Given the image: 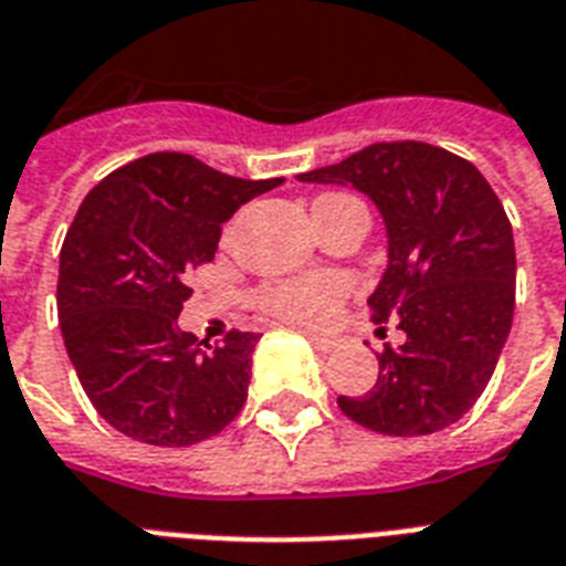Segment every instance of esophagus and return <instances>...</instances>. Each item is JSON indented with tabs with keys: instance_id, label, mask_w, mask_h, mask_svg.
I'll return each instance as SVG.
<instances>
[{
	"instance_id": "1",
	"label": "esophagus",
	"mask_w": 566,
	"mask_h": 566,
	"mask_svg": "<svg viewBox=\"0 0 566 566\" xmlns=\"http://www.w3.org/2000/svg\"><path fill=\"white\" fill-rule=\"evenodd\" d=\"M308 335V340L317 349H323V353H332V349H337V337H328V335H314V332H305Z\"/></svg>"
}]
</instances>
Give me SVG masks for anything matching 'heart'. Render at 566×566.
I'll list each match as a JSON object with an SVG mask.
<instances>
[{
	"instance_id": "heart-1",
	"label": "heart",
	"mask_w": 566,
	"mask_h": 566,
	"mask_svg": "<svg viewBox=\"0 0 566 566\" xmlns=\"http://www.w3.org/2000/svg\"><path fill=\"white\" fill-rule=\"evenodd\" d=\"M335 199V193L319 196L317 202ZM346 300V282L328 273L293 275V279H279L270 282L258 293V305L275 317L302 323V326H323L335 317L340 302Z\"/></svg>"
}]
</instances>
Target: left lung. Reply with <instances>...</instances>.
<instances>
[{
  "label": "left lung",
  "mask_w": 566,
  "mask_h": 566,
  "mask_svg": "<svg viewBox=\"0 0 566 566\" xmlns=\"http://www.w3.org/2000/svg\"><path fill=\"white\" fill-rule=\"evenodd\" d=\"M300 179L353 185L387 226L390 261L367 305L405 344L376 355V385L337 396L340 411L394 438L458 422L491 381L514 319L517 255L500 196L467 158L420 140L370 144Z\"/></svg>",
  "instance_id": "1"
}]
</instances>
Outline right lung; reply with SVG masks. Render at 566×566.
I'll return each instance as SVG.
<instances>
[{
  "label": "right lung",
  "instance_id": "obj_1",
  "mask_svg": "<svg viewBox=\"0 0 566 566\" xmlns=\"http://www.w3.org/2000/svg\"><path fill=\"white\" fill-rule=\"evenodd\" d=\"M282 179H234L193 155L153 153L119 167L78 205L57 270L61 335L105 422L153 447L220 434L247 402L255 332L202 346L179 332L196 266L222 222Z\"/></svg>",
  "mask_w": 566,
  "mask_h": 566
}]
</instances>
